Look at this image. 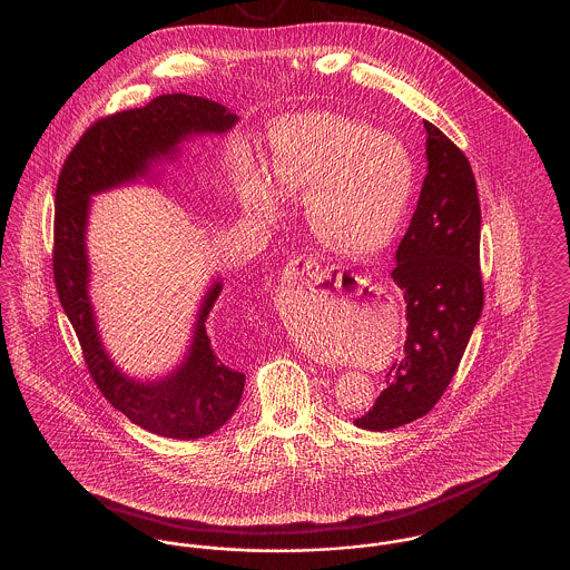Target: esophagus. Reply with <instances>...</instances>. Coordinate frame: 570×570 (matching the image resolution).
Returning <instances> with one entry per match:
<instances>
[{"label":"esophagus","instance_id":"esophagus-1","mask_svg":"<svg viewBox=\"0 0 570 570\" xmlns=\"http://www.w3.org/2000/svg\"><path fill=\"white\" fill-rule=\"evenodd\" d=\"M286 275L291 279H303L307 286H321L323 282H331L335 288L342 286V279L346 277V273L337 272V269H326L323 272L316 263V258L312 256H297L286 265Z\"/></svg>","mask_w":570,"mask_h":570}]
</instances>
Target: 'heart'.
<instances>
[{"mask_svg":"<svg viewBox=\"0 0 570 570\" xmlns=\"http://www.w3.org/2000/svg\"><path fill=\"white\" fill-rule=\"evenodd\" d=\"M414 186L412 156L397 138L344 115L305 112L275 126L267 179L249 168L237 190L247 212L267 219L279 214V198H303L321 244L372 261L400 239Z\"/></svg>","mask_w":570,"mask_h":570,"instance_id":"heart-1","label":"heart"}]
</instances>
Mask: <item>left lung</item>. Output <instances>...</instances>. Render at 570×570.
I'll use <instances>...</instances> for the list:
<instances>
[{"mask_svg":"<svg viewBox=\"0 0 570 570\" xmlns=\"http://www.w3.org/2000/svg\"><path fill=\"white\" fill-rule=\"evenodd\" d=\"M423 124L428 175L391 272L406 301V344L376 404L354 419L367 432L402 428L435 406L483 312L476 181L460 147Z\"/></svg>","mask_w":570,"mask_h":570,"instance_id":"obj_1","label":"left lung"}]
</instances>
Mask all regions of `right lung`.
I'll return each mask as SVG.
<instances>
[{"mask_svg": "<svg viewBox=\"0 0 570 570\" xmlns=\"http://www.w3.org/2000/svg\"><path fill=\"white\" fill-rule=\"evenodd\" d=\"M239 121L214 100L164 94L142 109L121 110L94 124L63 164L55 191V286L59 303L81 342L85 363L102 395L135 425L177 440L214 434L237 412L245 374L217 356L207 316L222 293L216 277L191 326L190 346L166 376L138 380L110 358L89 297L87 224L91 196L135 184L154 166L173 160L179 145L200 135H224Z\"/></svg>", "mask_w": 570, "mask_h": 570, "instance_id": "add662e5", "label": "right lung"}]
</instances>
